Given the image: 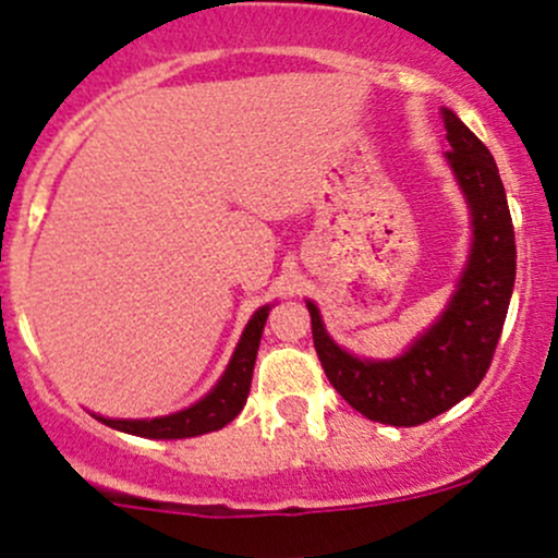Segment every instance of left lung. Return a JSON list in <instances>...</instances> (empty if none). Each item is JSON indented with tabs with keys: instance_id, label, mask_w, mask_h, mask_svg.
<instances>
[{
	"instance_id": "8db88e82",
	"label": "left lung",
	"mask_w": 558,
	"mask_h": 558,
	"mask_svg": "<svg viewBox=\"0 0 558 558\" xmlns=\"http://www.w3.org/2000/svg\"><path fill=\"white\" fill-rule=\"evenodd\" d=\"M456 180L472 207L470 262L451 305L404 356L362 362L331 342L318 307L307 302L313 345L335 391L367 415L391 426H418L470 397L492 367L510 294L515 283V234L508 196L486 145L456 118L440 110Z\"/></svg>"
}]
</instances>
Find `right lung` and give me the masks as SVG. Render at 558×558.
<instances>
[{
  "instance_id": "obj_1",
  "label": "right lung",
  "mask_w": 558,
  "mask_h": 558,
  "mask_svg": "<svg viewBox=\"0 0 558 558\" xmlns=\"http://www.w3.org/2000/svg\"><path fill=\"white\" fill-rule=\"evenodd\" d=\"M267 315L269 307H258V311L253 313V318L247 320L243 337H240L238 351H234L223 378L218 380V386L213 388L205 399L191 404L189 410H180V413L150 421H116L102 418V415H97V418L118 432H126V435L137 437H154V440H180V437L207 435V432H216L221 429V426H227L229 421L238 418V413L243 410L247 399V391H251L253 364H256L258 342H262Z\"/></svg>"
}]
</instances>
